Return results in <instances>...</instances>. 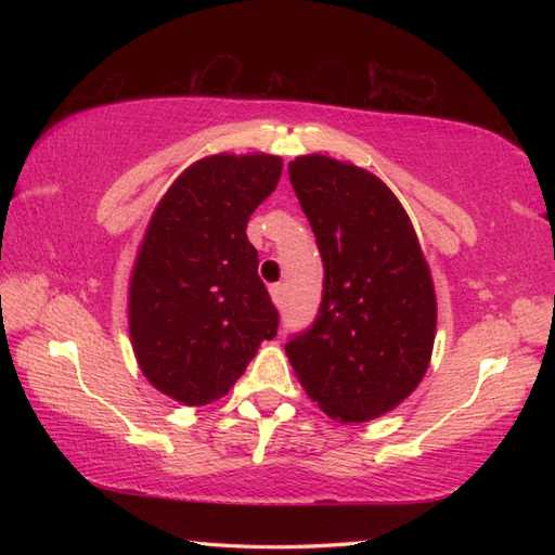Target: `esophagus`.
Returning a JSON list of instances; mask_svg holds the SVG:
<instances>
[{
    "mask_svg": "<svg viewBox=\"0 0 555 555\" xmlns=\"http://www.w3.org/2000/svg\"><path fill=\"white\" fill-rule=\"evenodd\" d=\"M284 284H274V286H269V293H271V300H274V305H284Z\"/></svg>",
    "mask_w": 555,
    "mask_h": 555,
    "instance_id": "34e87169",
    "label": "esophagus"
}]
</instances>
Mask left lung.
Segmentation results:
<instances>
[{"instance_id":"1","label":"left lung","mask_w":555,"mask_h":555,"mask_svg":"<svg viewBox=\"0 0 555 555\" xmlns=\"http://www.w3.org/2000/svg\"><path fill=\"white\" fill-rule=\"evenodd\" d=\"M288 176L324 264L320 312L288 338V360L328 417L374 420L429 367V267L403 205L370 171L308 155L288 164Z\"/></svg>"}]
</instances>
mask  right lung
Wrapping results in <instances>:
<instances>
[{
    "instance_id": "obj_1",
    "label": "right lung",
    "mask_w": 555,
    "mask_h": 555,
    "mask_svg": "<svg viewBox=\"0 0 555 555\" xmlns=\"http://www.w3.org/2000/svg\"><path fill=\"white\" fill-rule=\"evenodd\" d=\"M281 159L215 155L162 197L140 245L128 324L140 370L162 393L205 405L229 393L279 310L257 274L250 215L271 195Z\"/></svg>"
}]
</instances>
